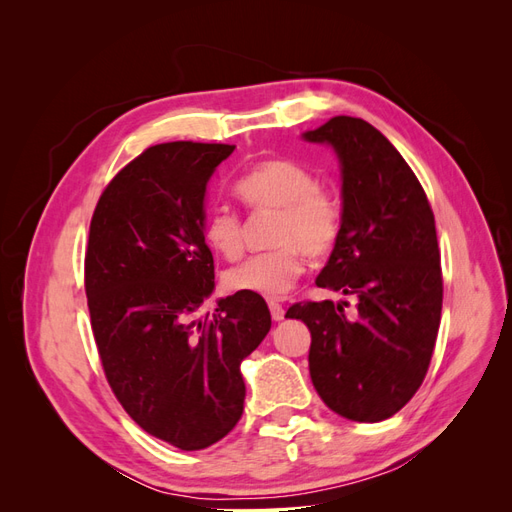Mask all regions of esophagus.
Listing matches in <instances>:
<instances>
[{
  "mask_svg": "<svg viewBox=\"0 0 512 512\" xmlns=\"http://www.w3.org/2000/svg\"><path fill=\"white\" fill-rule=\"evenodd\" d=\"M269 312H271V318H273L275 322L284 320V307H282L280 301H269Z\"/></svg>",
  "mask_w": 512,
  "mask_h": 512,
  "instance_id": "obj_1",
  "label": "esophagus"
}]
</instances>
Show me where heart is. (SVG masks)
<instances>
[{"instance_id": "1", "label": "heart", "mask_w": 512, "mask_h": 512, "mask_svg": "<svg viewBox=\"0 0 512 512\" xmlns=\"http://www.w3.org/2000/svg\"><path fill=\"white\" fill-rule=\"evenodd\" d=\"M235 194L252 213L275 211L273 250L243 260L226 273L230 290L265 299L286 294L303 273L305 256L322 258L342 237L344 211L339 198L318 183L307 166L286 158L256 162L235 181ZM203 239L226 260L243 254V218L228 207H213L203 220Z\"/></svg>"}]
</instances>
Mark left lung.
Returning a JSON list of instances; mask_svg holds the SVG:
<instances>
[{"label": "left lung", "mask_w": 512, "mask_h": 512, "mask_svg": "<svg viewBox=\"0 0 512 512\" xmlns=\"http://www.w3.org/2000/svg\"><path fill=\"white\" fill-rule=\"evenodd\" d=\"M342 162L344 224L320 288L354 294V314L333 301L288 307L312 333L309 376L333 412L378 423L423 384L442 314V269L433 211L408 162L382 132L337 115L305 132Z\"/></svg>", "instance_id": "8db88e82"}]
</instances>
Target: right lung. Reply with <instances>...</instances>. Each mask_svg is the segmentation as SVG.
<instances>
[{
	"mask_svg": "<svg viewBox=\"0 0 512 512\" xmlns=\"http://www.w3.org/2000/svg\"><path fill=\"white\" fill-rule=\"evenodd\" d=\"M232 149H145L106 185L89 224L85 292L104 376L138 427L181 451L207 448L239 423L241 361L271 329L252 292L196 318L215 280L205 190Z\"/></svg>",
	"mask_w": 512,
	"mask_h": 512,
	"instance_id": "obj_1",
	"label": "right lung"
}]
</instances>
